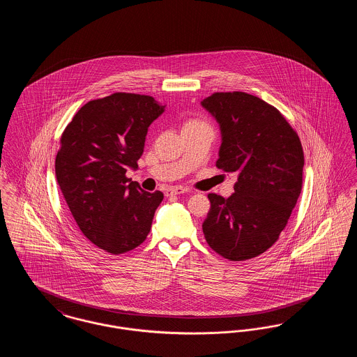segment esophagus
I'll list each match as a JSON object with an SVG mask.
<instances>
[{"mask_svg": "<svg viewBox=\"0 0 357 357\" xmlns=\"http://www.w3.org/2000/svg\"><path fill=\"white\" fill-rule=\"evenodd\" d=\"M187 191H188V190L185 188V187L174 186L170 187V188H167L166 195H167V197H170V195H179V194H183V192H187Z\"/></svg>", "mask_w": 357, "mask_h": 357, "instance_id": "34e87169", "label": "esophagus"}]
</instances>
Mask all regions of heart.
I'll return each instance as SVG.
<instances>
[{"instance_id": "1", "label": "heart", "mask_w": 357, "mask_h": 357, "mask_svg": "<svg viewBox=\"0 0 357 357\" xmlns=\"http://www.w3.org/2000/svg\"><path fill=\"white\" fill-rule=\"evenodd\" d=\"M197 121H202V120H192V121H190V123H197Z\"/></svg>"}]
</instances>
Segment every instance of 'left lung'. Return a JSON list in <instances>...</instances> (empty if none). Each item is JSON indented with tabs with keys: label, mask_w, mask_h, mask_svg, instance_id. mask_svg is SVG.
I'll return each instance as SVG.
<instances>
[{
	"label": "left lung",
	"mask_w": 357,
	"mask_h": 357,
	"mask_svg": "<svg viewBox=\"0 0 357 357\" xmlns=\"http://www.w3.org/2000/svg\"><path fill=\"white\" fill-rule=\"evenodd\" d=\"M202 105L221 126L217 167L237 172L229 198L208 194V246L230 261L265 253L288 223L303 186L304 151L287 118L246 92H215Z\"/></svg>",
	"instance_id": "1"
}]
</instances>
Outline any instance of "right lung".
I'll use <instances>...</instances> for the list:
<instances>
[{"mask_svg": "<svg viewBox=\"0 0 357 357\" xmlns=\"http://www.w3.org/2000/svg\"><path fill=\"white\" fill-rule=\"evenodd\" d=\"M165 107L153 96L115 92L84 104L66 127L54 169L79 229L111 255L134 250L149 236L162 191L126 176L136 169L147 130Z\"/></svg>", "mask_w": 357, "mask_h": 357, "instance_id": "add662e5", "label": "right lung"}]
</instances>
